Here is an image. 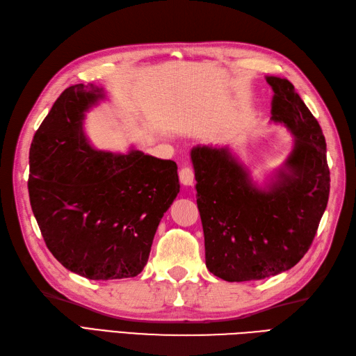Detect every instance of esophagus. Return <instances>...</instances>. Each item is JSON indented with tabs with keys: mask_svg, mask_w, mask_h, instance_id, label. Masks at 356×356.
I'll return each mask as SVG.
<instances>
[{
	"mask_svg": "<svg viewBox=\"0 0 356 356\" xmlns=\"http://www.w3.org/2000/svg\"><path fill=\"white\" fill-rule=\"evenodd\" d=\"M179 179L185 186L194 184V170L191 167H184L179 171Z\"/></svg>",
	"mask_w": 356,
	"mask_h": 356,
	"instance_id": "1",
	"label": "esophagus"
}]
</instances>
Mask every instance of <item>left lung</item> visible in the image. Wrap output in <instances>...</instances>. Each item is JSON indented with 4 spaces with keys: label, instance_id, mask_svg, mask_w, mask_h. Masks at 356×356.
Segmentation results:
<instances>
[{
    "label": "left lung",
    "instance_id": "1",
    "mask_svg": "<svg viewBox=\"0 0 356 356\" xmlns=\"http://www.w3.org/2000/svg\"><path fill=\"white\" fill-rule=\"evenodd\" d=\"M273 90L270 120L295 136L293 150L266 186L227 147L191 150L206 266L230 282L263 280L293 268L312 245L330 197L322 127L286 78Z\"/></svg>",
    "mask_w": 356,
    "mask_h": 356
}]
</instances>
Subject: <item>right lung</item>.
Returning a JSON list of instances; mask_svg holds the SVG:
<instances>
[{
    "instance_id": "add662e5",
    "label": "right lung",
    "mask_w": 356,
    "mask_h": 356,
    "mask_svg": "<svg viewBox=\"0 0 356 356\" xmlns=\"http://www.w3.org/2000/svg\"><path fill=\"white\" fill-rule=\"evenodd\" d=\"M100 99L105 90L95 84L60 95L34 134L29 193L52 256L81 277L105 281L144 269L180 185L175 161L91 147L83 122Z\"/></svg>"
}]
</instances>
